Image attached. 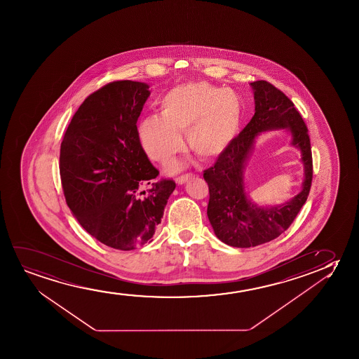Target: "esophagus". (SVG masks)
Returning <instances> with one entry per match:
<instances>
[{
	"mask_svg": "<svg viewBox=\"0 0 359 359\" xmlns=\"http://www.w3.org/2000/svg\"><path fill=\"white\" fill-rule=\"evenodd\" d=\"M192 177H194V174H191V172H187V174H184V175L177 177V179H175V182H177V184H184V182H187V180Z\"/></svg>",
	"mask_w": 359,
	"mask_h": 359,
	"instance_id": "esophagus-1",
	"label": "esophagus"
}]
</instances>
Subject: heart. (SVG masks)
Here are the masks:
<instances>
[{
  "instance_id": "obj_1",
  "label": "heart",
  "mask_w": 359,
  "mask_h": 359,
  "mask_svg": "<svg viewBox=\"0 0 359 359\" xmlns=\"http://www.w3.org/2000/svg\"><path fill=\"white\" fill-rule=\"evenodd\" d=\"M161 115H149L138 125V138L148 157L167 162L184 147L180 133L197 157L212 159L236 137L241 103L236 93L197 81L169 89L159 100ZM179 165L172 164V170Z\"/></svg>"
}]
</instances>
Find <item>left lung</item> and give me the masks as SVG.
<instances>
[{
	"label": "left lung",
	"instance_id": "obj_1",
	"mask_svg": "<svg viewBox=\"0 0 359 359\" xmlns=\"http://www.w3.org/2000/svg\"><path fill=\"white\" fill-rule=\"evenodd\" d=\"M255 114L216 163L203 172L210 191L207 216L217 238L234 248H251L273 241L290 228L309 196L313 180V157L309 133L294 104L267 81L250 83ZM272 128H290L292 144L302 151L305 164L304 190L290 203L262 209L247 200L242 172L255 136Z\"/></svg>",
	"mask_w": 359,
	"mask_h": 359
}]
</instances>
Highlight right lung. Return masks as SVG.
I'll return each instance as SVG.
<instances>
[{
	"mask_svg": "<svg viewBox=\"0 0 359 359\" xmlns=\"http://www.w3.org/2000/svg\"><path fill=\"white\" fill-rule=\"evenodd\" d=\"M148 84L114 81L89 94L74 113L60 148L65 198L97 241L133 250L162 221L172 179H161L138 138Z\"/></svg>",
	"mask_w": 359,
	"mask_h": 359,
	"instance_id": "add662e5",
	"label": "right lung"
}]
</instances>
